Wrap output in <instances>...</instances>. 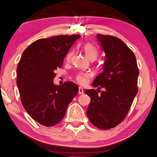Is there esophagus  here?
<instances>
[{
	"label": "esophagus",
	"instance_id": "1",
	"mask_svg": "<svg viewBox=\"0 0 157 157\" xmlns=\"http://www.w3.org/2000/svg\"><path fill=\"white\" fill-rule=\"evenodd\" d=\"M78 94H83V88H81V87H79L78 88Z\"/></svg>",
	"mask_w": 157,
	"mask_h": 157
}]
</instances>
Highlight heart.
<instances>
[{"label": "heart", "mask_w": 157, "mask_h": 157, "mask_svg": "<svg viewBox=\"0 0 157 157\" xmlns=\"http://www.w3.org/2000/svg\"><path fill=\"white\" fill-rule=\"evenodd\" d=\"M83 49L85 53V55L91 61H94V60H95L98 57V51L93 44H90V43H87V44L83 45ZM73 54H74V51H70L68 53V54L66 55V61H70L71 60ZM90 74L86 72H78L75 74V78H76L77 82L82 85L86 84L87 83Z\"/></svg>", "instance_id": "heart-1"}]
</instances>
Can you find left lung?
I'll return each instance as SVG.
<instances>
[{"label": "left lung", "mask_w": 157, "mask_h": 157, "mask_svg": "<svg viewBox=\"0 0 157 157\" xmlns=\"http://www.w3.org/2000/svg\"><path fill=\"white\" fill-rule=\"evenodd\" d=\"M97 38L106 59L103 72L93 82L97 91L85 90L91 98L86 113L96 127L109 129L125 119L132 106L138 92L139 68L133 51L121 39L101 34ZM101 87L104 91H100Z\"/></svg>", "instance_id": "obj_1"}]
</instances>
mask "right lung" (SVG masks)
Wrapping results in <instances>:
<instances>
[{"instance_id":"right-lung-1","label":"right lung","mask_w":157,"mask_h":157,"mask_svg":"<svg viewBox=\"0 0 157 157\" xmlns=\"http://www.w3.org/2000/svg\"><path fill=\"white\" fill-rule=\"evenodd\" d=\"M80 36L40 38L23 51L17 66V86L21 103L32 119L45 126L59 124L78 88L71 81L55 85V71Z\"/></svg>"}]
</instances>
